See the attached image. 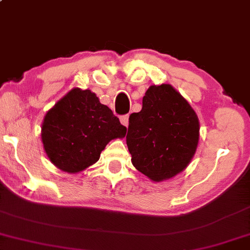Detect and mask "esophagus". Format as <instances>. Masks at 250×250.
Returning a JSON list of instances; mask_svg holds the SVG:
<instances>
[{
	"label": "esophagus",
	"mask_w": 250,
	"mask_h": 250,
	"mask_svg": "<svg viewBox=\"0 0 250 250\" xmlns=\"http://www.w3.org/2000/svg\"><path fill=\"white\" fill-rule=\"evenodd\" d=\"M120 121H121V123L123 125H125V127H128L129 125V115H123L120 118Z\"/></svg>",
	"instance_id": "1"
}]
</instances>
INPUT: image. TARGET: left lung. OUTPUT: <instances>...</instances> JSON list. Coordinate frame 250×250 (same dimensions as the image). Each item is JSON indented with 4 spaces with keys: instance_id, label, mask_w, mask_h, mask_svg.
<instances>
[{
    "instance_id": "1",
    "label": "left lung",
    "mask_w": 250,
    "mask_h": 250,
    "mask_svg": "<svg viewBox=\"0 0 250 250\" xmlns=\"http://www.w3.org/2000/svg\"><path fill=\"white\" fill-rule=\"evenodd\" d=\"M199 119L170 84L151 85L143 107L129 116L127 145L134 167L153 182L172 178L197 151Z\"/></svg>"
}]
</instances>
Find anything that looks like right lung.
<instances>
[{
	"label": "right lung",
	"mask_w": 250,
	"mask_h": 250,
	"mask_svg": "<svg viewBox=\"0 0 250 250\" xmlns=\"http://www.w3.org/2000/svg\"><path fill=\"white\" fill-rule=\"evenodd\" d=\"M127 128L90 90L74 88L44 116L41 137L50 161L76 174L99 160L105 146L123 138Z\"/></svg>",
	"instance_id": "1"
}]
</instances>
